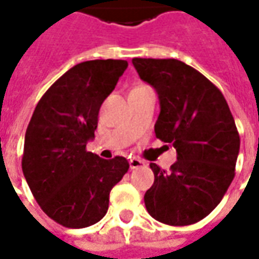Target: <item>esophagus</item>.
<instances>
[{
    "mask_svg": "<svg viewBox=\"0 0 259 259\" xmlns=\"http://www.w3.org/2000/svg\"><path fill=\"white\" fill-rule=\"evenodd\" d=\"M129 165H130V169H137V168H141V166H144L146 162L143 161V159H139V158H132L129 161Z\"/></svg>",
    "mask_w": 259,
    "mask_h": 259,
    "instance_id": "1",
    "label": "esophagus"
}]
</instances>
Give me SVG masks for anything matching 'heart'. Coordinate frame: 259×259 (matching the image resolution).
Returning <instances> with one entry per match:
<instances>
[{"instance_id": "heart-1", "label": "heart", "mask_w": 259, "mask_h": 259, "mask_svg": "<svg viewBox=\"0 0 259 259\" xmlns=\"http://www.w3.org/2000/svg\"><path fill=\"white\" fill-rule=\"evenodd\" d=\"M139 87H143V85H139ZM139 87H136V89H139Z\"/></svg>"}]
</instances>
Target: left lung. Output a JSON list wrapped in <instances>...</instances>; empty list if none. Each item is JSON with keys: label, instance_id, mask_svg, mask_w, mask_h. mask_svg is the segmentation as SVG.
Here are the masks:
<instances>
[{"label": "left lung", "instance_id": "1", "mask_svg": "<svg viewBox=\"0 0 259 259\" xmlns=\"http://www.w3.org/2000/svg\"><path fill=\"white\" fill-rule=\"evenodd\" d=\"M132 62L159 98L155 136L178 152L168 170L150 163L155 179L144 195L147 211L170 226L193 225L215 209L234 178L240 136L233 115L217 85L185 62Z\"/></svg>", "mask_w": 259, "mask_h": 259}]
</instances>
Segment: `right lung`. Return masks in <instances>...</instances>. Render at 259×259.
Instances as JSON below:
<instances>
[{
  "instance_id": "obj_1",
  "label": "right lung",
  "mask_w": 259,
  "mask_h": 259,
  "mask_svg": "<svg viewBox=\"0 0 259 259\" xmlns=\"http://www.w3.org/2000/svg\"><path fill=\"white\" fill-rule=\"evenodd\" d=\"M126 68L122 59L74 65L46 91L29 122L25 179L42 211L65 228L100 222L112 187L129 169L126 158L102 159L85 150L94 139L100 107Z\"/></svg>"
}]
</instances>
